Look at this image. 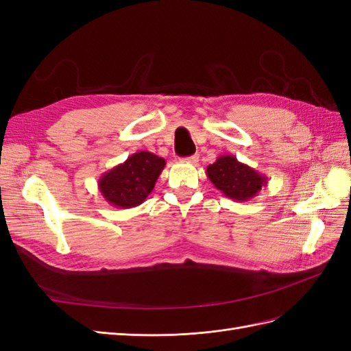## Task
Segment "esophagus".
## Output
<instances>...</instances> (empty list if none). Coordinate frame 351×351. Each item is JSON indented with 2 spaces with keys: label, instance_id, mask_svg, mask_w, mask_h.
Here are the masks:
<instances>
[{
  "label": "esophagus",
  "instance_id": "34e87169",
  "mask_svg": "<svg viewBox=\"0 0 351 351\" xmlns=\"http://www.w3.org/2000/svg\"><path fill=\"white\" fill-rule=\"evenodd\" d=\"M186 160V162H189V163H197L198 162V154H194V156H189V157H186L185 158Z\"/></svg>",
  "mask_w": 351,
  "mask_h": 351
}]
</instances>
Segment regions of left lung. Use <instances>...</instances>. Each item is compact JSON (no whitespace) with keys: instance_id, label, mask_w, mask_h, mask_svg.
<instances>
[{"instance_id":"obj_1","label":"left lung","mask_w":351,"mask_h":351,"mask_svg":"<svg viewBox=\"0 0 351 351\" xmlns=\"http://www.w3.org/2000/svg\"><path fill=\"white\" fill-rule=\"evenodd\" d=\"M206 175L216 189L235 202H248L267 185V176L231 154L219 156L213 165L207 166Z\"/></svg>"}]
</instances>
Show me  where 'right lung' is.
Here are the masks:
<instances>
[{"label": "right lung", "instance_id": "obj_1", "mask_svg": "<svg viewBox=\"0 0 351 351\" xmlns=\"http://www.w3.org/2000/svg\"><path fill=\"white\" fill-rule=\"evenodd\" d=\"M165 158L138 152L98 179V189L108 204L132 208L145 202L165 169Z\"/></svg>", "mask_w": 351, "mask_h": 351}]
</instances>
